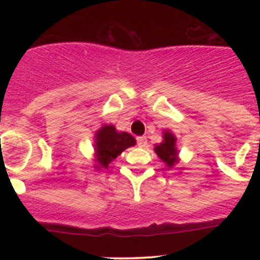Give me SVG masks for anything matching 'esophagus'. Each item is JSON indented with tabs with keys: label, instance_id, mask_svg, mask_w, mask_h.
<instances>
[{
	"label": "esophagus",
	"instance_id": "obj_1",
	"mask_svg": "<svg viewBox=\"0 0 260 260\" xmlns=\"http://www.w3.org/2000/svg\"><path fill=\"white\" fill-rule=\"evenodd\" d=\"M137 143H138V147L144 148V147H147L148 140H147V138H145V137H138V138H137Z\"/></svg>",
	"mask_w": 260,
	"mask_h": 260
}]
</instances>
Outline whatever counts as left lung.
<instances>
[{"label": "left lung", "mask_w": 260, "mask_h": 260, "mask_svg": "<svg viewBox=\"0 0 260 260\" xmlns=\"http://www.w3.org/2000/svg\"><path fill=\"white\" fill-rule=\"evenodd\" d=\"M176 140H177V138L171 131H162V142L159 143V144H155L154 147L155 153L169 169L174 168L176 164L180 161L178 150L177 147H176Z\"/></svg>", "instance_id": "left-lung-1"}]
</instances>
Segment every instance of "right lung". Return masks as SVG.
<instances>
[{"label": "right lung", "mask_w": 260, "mask_h": 260, "mask_svg": "<svg viewBox=\"0 0 260 260\" xmlns=\"http://www.w3.org/2000/svg\"><path fill=\"white\" fill-rule=\"evenodd\" d=\"M136 138L127 132H120L113 124H104L95 132L94 137V168L103 170L122 151L136 145Z\"/></svg>", "instance_id": "obj_1"}]
</instances>
